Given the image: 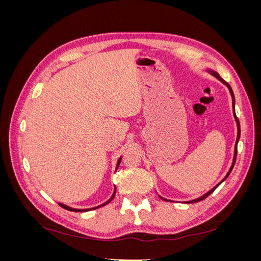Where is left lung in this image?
<instances>
[{
	"label": "left lung",
	"instance_id": "left-lung-1",
	"mask_svg": "<svg viewBox=\"0 0 261 261\" xmlns=\"http://www.w3.org/2000/svg\"><path fill=\"white\" fill-rule=\"evenodd\" d=\"M206 72L207 73H209L210 75H212V76H215L216 78H218V80L222 83L223 85H225L226 87H227V89H228V91H230V93H231V97H232V106H233V116H234V118H235V122H236V126H238V136H236V141H235V146H234V154H233V160H232V164H231V167H230V169H228V172L226 173V175L224 176V178L221 180V181H219V183L215 186V187H212L210 191H208L206 194H203L202 196H200V197H198V198H195V199H193V200H189V201H185L186 203H194V202H198V201H200V200H202V199H204V198H207V197L210 195V194H212L213 193V191H215V189L222 183V181H224L226 178H227V176L230 175V173L232 172V170H233V167H234V164H235V161H236V155H238V144H239V140H240V137H241V126H240V121H239V118L236 117V114H235V97H234V93H233V90H232V88H231V86L228 85L224 80H222V78L220 77V75L216 72V70H213V69H211V68H206ZM159 197L160 198L162 199V200H164V201H172V200H170V199H165V198H163V197H161L160 195H159Z\"/></svg>",
	"mask_w": 261,
	"mask_h": 261
}]
</instances>
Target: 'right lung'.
<instances>
[{
  "mask_svg": "<svg viewBox=\"0 0 261 261\" xmlns=\"http://www.w3.org/2000/svg\"><path fill=\"white\" fill-rule=\"evenodd\" d=\"M121 160H122V156H120L118 158V160H117V162H116V167H115V171L118 169V165H120V163H121ZM115 193H116V187L114 186V191H113V194H112V196L110 197V199H108L106 202H103V203H101V204H99V206H97V207H92V208H87V209H77V208H73V207H69V206H67V204H64V203H61V202H59V204L60 206L62 207V208H64V209H66V210H69V211H74V212H85V211H89V210H94V209H97V208H100V207H103V206H106L107 203H109L110 201H111L113 198H114V196H115Z\"/></svg>",
  "mask_w": 261,
  "mask_h": 261,
  "instance_id": "right-lung-1",
  "label": "right lung"
}]
</instances>
